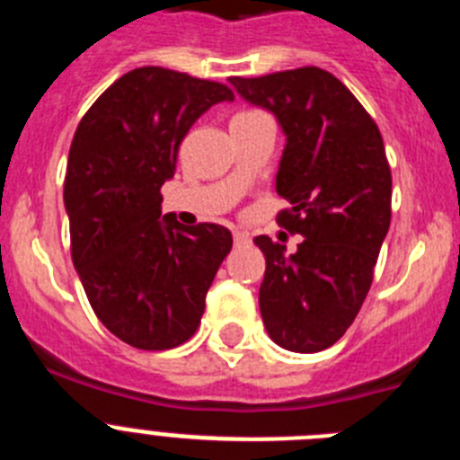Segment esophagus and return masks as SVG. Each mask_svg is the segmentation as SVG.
I'll list each match as a JSON object with an SVG mask.
<instances>
[{
    "mask_svg": "<svg viewBox=\"0 0 460 460\" xmlns=\"http://www.w3.org/2000/svg\"><path fill=\"white\" fill-rule=\"evenodd\" d=\"M233 237H234V243H246V242H249V233H242V230H237V233H234Z\"/></svg>",
    "mask_w": 460,
    "mask_h": 460,
    "instance_id": "esophagus-1",
    "label": "esophagus"
}]
</instances>
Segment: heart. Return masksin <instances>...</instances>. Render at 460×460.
Segmentation results:
<instances>
[{
  "mask_svg": "<svg viewBox=\"0 0 460 460\" xmlns=\"http://www.w3.org/2000/svg\"><path fill=\"white\" fill-rule=\"evenodd\" d=\"M239 115H251V112H239ZM234 117H237V115H234Z\"/></svg>",
  "mask_w": 460,
  "mask_h": 460,
  "instance_id": "1",
  "label": "heart"
}]
</instances>
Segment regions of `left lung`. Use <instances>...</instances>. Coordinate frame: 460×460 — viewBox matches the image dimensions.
Instances as JSON below:
<instances>
[{
    "label": "left lung",
    "mask_w": 460,
    "mask_h": 460,
    "mask_svg": "<svg viewBox=\"0 0 460 460\" xmlns=\"http://www.w3.org/2000/svg\"><path fill=\"white\" fill-rule=\"evenodd\" d=\"M243 99L271 110L288 136L276 214L302 234L296 253L260 234L265 253L260 313L271 339L292 352H320L355 323L392 221V170L380 128L355 93L318 66L239 78Z\"/></svg>",
    "instance_id": "8db88e82"
}]
</instances>
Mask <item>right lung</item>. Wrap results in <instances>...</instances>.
<instances>
[{
    "label": "right lung",
    "instance_id": "1",
    "mask_svg": "<svg viewBox=\"0 0 460 460\" xmlns=\"http://www.w3.org/2000/svg\"><path fill=\"white\" fill-rule=\"evenodd\" d=\"M233 89L164 66L110 84L80 119L64 180L71 258L96 318L137 350H170L200 327L205 296L230 230L184 227L165 214L161 186L193 121Z\"/></svg>",
    "mask_w": 460,
    "mask_h": 460
}]
</instances>
